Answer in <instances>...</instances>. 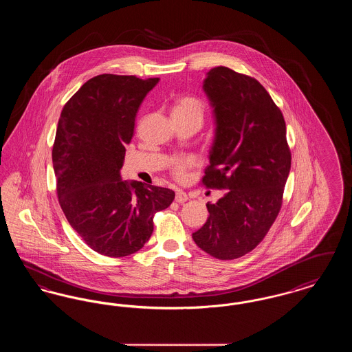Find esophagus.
Listing matches in <instances>:
<instances>
[{"mask_svg":"<svg viewBox=\"0 0 352 352\" xmlns=\"http://www.w3.org/2000/svg\"><path fill=\"white\" fill-rule=\"evenodd\" d=\"M188 201V195L184 192L182 190H177L175 192V201L177 203H184V201Z\"/></svg>","mask_w":352,"mask_h":352,"instance_id":"esophagus-1","label":"esophagus"}]
</instances>
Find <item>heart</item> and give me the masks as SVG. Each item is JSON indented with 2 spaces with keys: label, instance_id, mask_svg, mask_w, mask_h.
<instances>
[{
  "label": "heart",
  "instance_id": "b5f03b06",
  "mask_svg": "<svg viewBox=\"0 0 352 352\" xmlns=\"http://www.w3.org/2000/svg\"><path fill=\"white\" fill-rule=\"evenodd\" d=\"M203 113H204V105L201 100L190 95L178 98L173 107V115H177L181 118L194 116V118H201ZM195 165H197V161L192 157H175L168 164L171 174L178 181H184L187 175V171L191 170Z\"/></svg>",
  "mask_w": 352,
  "mask_h": 352
}]
</instances>
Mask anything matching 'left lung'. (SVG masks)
Returning <instances> with one entry per match:
<instances>
[{
	"instance_id": "1",
	"label": "left lung",
	"mask_w": 352,
	"mask_h": 352,
	"mask_svg": "<svg viewBox=\"0 0 352 352\" xmlns=\"http://www.w3.org/2000/svg\"><path fill=\"white\" fill-rule=\"evenodd\" d=\"M203 87L218 128L201 182L224 197L206 204L210 217L192 239L210 256L234 260L253 251L278 217L292 153L283 112L258 80L219 66Z\"/></svg>"
}]
</instances>
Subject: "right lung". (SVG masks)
<instances>
[{
  "label": "right lung",
  "mask_w": 352,
  "mask_h": 352,
  "mask_svg": "<svg viewBox=\"0 0 352 352\" xmlns=\"http://www.w3.org/2000/svg\"><path fill=\"white\" fill-rule=\"evenodd\" d=\"M160 78L98 75L65 104L52 146L59 204L95 252L124 257L151 239L153 218L174 201L166 187L128 184L120 168L135 115Z\"/></svg>",
  "instance_id": "right-lung-1"
}]
</instances>
